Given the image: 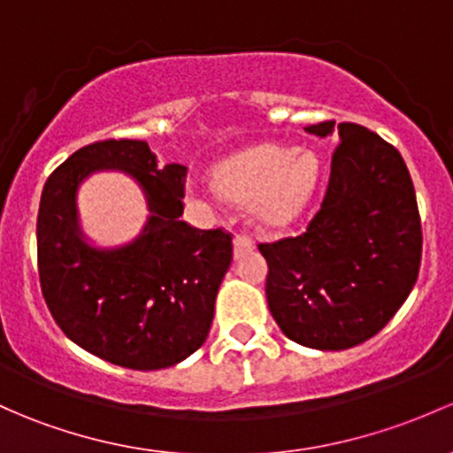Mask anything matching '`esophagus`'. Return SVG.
<instances>
[{
	"mask_svg": "<svg viewBox=\"0 0 453 453\" xmlns=\"http://www.w3.org/2000/svg\"><path fill=\"white\" fill-rule=\"evenodd\" d=\"M251 250H254V241H251L250 236H245V234L234 236V256L236 258H239V256L250 254Z\"/></svg>",
	"mask_w": 453,
	"mask_h": 453,
	"instance_id": "34e87169",
	"label": "esophagus"
}]
</instances>
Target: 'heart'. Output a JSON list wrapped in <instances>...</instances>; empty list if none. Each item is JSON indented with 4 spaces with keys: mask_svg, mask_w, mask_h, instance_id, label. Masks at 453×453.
Masks as SVG:
<instances>
[{
    "mask_svg": "<svg viewBox=\"0 0 453 453\" xmlns=\"http://www.w3.org/2000/svg\"><path fill=\"white\" fill-rule=\"evenodd\" d=\"M319 178L317 156L311 150L287 151L260 145L219 166L217 184L234 199H247L256 226L287 227L306 211Z\"/></svg>",
    "mask_w": 453,
    "mask_h": 453,
    "instance_id": "b5f03b06",
    "label": "heart"
}]
</instances>
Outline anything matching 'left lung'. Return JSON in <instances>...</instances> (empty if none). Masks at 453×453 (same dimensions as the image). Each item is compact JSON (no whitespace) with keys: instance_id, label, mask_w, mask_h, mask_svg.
I'll use <instances>...</instances> for the list:
<instances>
[{"instance_id":"8db88e82","label":"left lung","mask_w":453,"mask_h":453,"mask_svg":"<svg viewBox=\"0 0 453 453\" xmlns=\"http://www.w3.org/2000/svg\"><path fill=\"white\" fill-rule=\"evenodd\" d=\"M308 134H339L321 211L295 239L260 245L266 302L290 341L336 351L378 334L402 308L421 265V219L402 154L356 123L323 121Z\"/></svg>"}]
</instances>
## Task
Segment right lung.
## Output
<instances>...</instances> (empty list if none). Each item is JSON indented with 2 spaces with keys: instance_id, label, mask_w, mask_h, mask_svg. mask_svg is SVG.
Listing matches in <instances>:
<instances>
[{
  "instance_id": "right-lung-1",
  "label": "right lung",
  "mask_w": 453,
  "mask_h": 453,
  "mask_svg": "<svg viewBox=\"0 0 453 453\" xmlns=\"http://www.w3.org/2000/svg\"><path fill=\"white\" fill-rule=\"evenodd\" d=\"M121 170L140 184L150 217L126 246L97 248L81 232L79 184ZM187 166H158L145 141H99L47 178L36 219L38 278L51 317L75 345L126 369L173 366L211 332L232 263V236L180 221Z\"/></svg>"
}]
</instances>
